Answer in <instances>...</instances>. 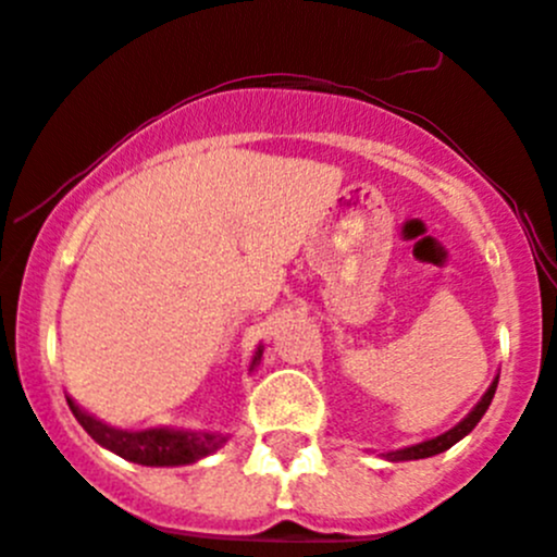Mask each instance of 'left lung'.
Returning <instances> with one entry per match:
<instances>
[{
    "instance_id": "8db88e82",
    "label": "left lung",
    "mask_w": 557,
    "mask_h": 557,
    "mask_svg": "<svg viewBox=\"0 0 557 557\" xmlns=\"http://www.w3.org/2000/svg\"><path fill=\"white\" fill-rule=\"evenodd\" d=\"M495 386H498V381H493V386L487 388V394H484L482 399H479L476 408L471 410V413L462 419L460 424H457L455 430H449V433L438 435V438L433 441H424V444H416V446H408V449H399V451H388V460L399 462V460H424V457H433V455H441V451H446L449 446H455L457 441L466 438L468 433H471L473 428L479 424V419L484 416V410L490 408V403H493V394H495Z\"/></svg>"
}]
</instances>
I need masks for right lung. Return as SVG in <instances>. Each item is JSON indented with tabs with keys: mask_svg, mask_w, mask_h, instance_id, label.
I'll return each mask as SVG.
<instances>
[{
	"mask_svg": "<svg viewBox=\"0 0 557 557\" xmlns=\"http://www.w3.org/2000/svg\"><path fill=\"white\" fill-rule=\"evenodd\" d=\"M261 359V348H258L252 367ZM70 410L78 419L81 428L91 435L100 446L111 449L113 455L124 457L138 466H190V462L201 460V457L212 455L214 449L223 446V435L212 433H182V430H144V433H127V430H116L102 424L100 419L81 410L73 399L67 397Z\"/></svg>",
	"mask_w": 557,
	"mask_h": 557,
	"instance_id": "1",
	"label": "right lung"
}]
</instances>
